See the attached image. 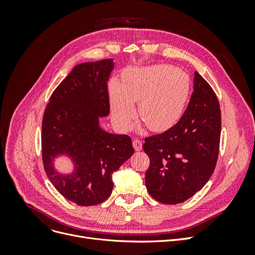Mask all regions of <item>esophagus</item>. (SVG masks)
I'll use <instances>...</instances> for the list:
<instances>
[{"label": "esophagus", "instance_id": "obj_1", "mask_svg": "<svg viewBox=\"0 0 255 255\" xmlns=\"http://www.w3.org/2000/svg\"><path fill=\"white\" fill-rule=\"evenodd\" d=\"M133 146H134V149L136 151H140L142 149V142H141V140L137 139V138H134V139H133Z\"/></svg>", "mask_w": 255, "mask_h": 255}]
</instances>
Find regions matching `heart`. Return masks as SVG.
<instances>
[{
    "label": "heart",
    "mask_w": 255,
    "mask_h": 255,
    "mask_svg": "<svg viewBox=\"0 0 255 255\" xmlns=\"http://www.w3.org/2000/svg\"><path fill=\"white\" fill-rule=\"evenodd\" d=\"M188 76L179 69L157 65L128 69L122 84L112 82L110 95L114 118L117 125L128 129L136 117L133 102H139L138 113L153 130H164L180 119L189 96Z\"/></svg>",
    "instance_id": "obj_1"
}]
</instances>
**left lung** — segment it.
Wrapping results in <instances>:
<instances>
[{
	"label": "left lung",
	"instance_id": "8db88e82",
	"mask_svg": "<svg viewBox=\"0 0 255 255\" xmlns=\"http://www.w3.org/2000/svg\"><path fill=\"white\" fill-rule=\"evenodd\" d=\"M221 113L213 88L197 71L186 111L166 132L144 138L145 186L164 204L186 201L212 176L218 159Z\"/></svg>",
	"mask_w": 255,
	"mask_h": 255
}]
</instances>
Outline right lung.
<instances>
[{
    "label": "right lung",
    "mask_w": 255,
    "mask_h": 255,
    "mask_svg": "<svg viewBox=\"0 0 255 255\" xmlns=\"http://www.w3.org/2000/svg\"><path fill=\"white\" fill-rule=\"evenodd\" d=\"M113 69V59L76 65L53 91L43 114L45 173L61 196L82 206L100 204L111 196L113 173L134 153L128 135L107 133L99 126V118L110 114L107 81ZM61 153L74 161L70 175L52 166Z\"/></svg>",
    "instance_id": "obj_1"
}]
</instances>
